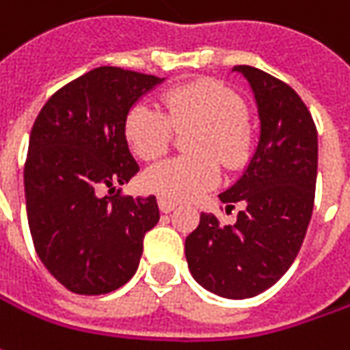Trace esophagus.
Listing matches in <instances>:
<instances>
[{
  "label": "esophagus",
  "instance_id": "34e87169",
  "mask_svg": "<svg viewBox=\"0 0 350 350\" xmlns=\"http://www.w3.org/2000/svg\"><path fill=\"white\" fill-rule=\"evenodd\" d=\"M176 202H172V200H166V198H159V207L162 213H170L172 209L176 207Z\"/></svg>",
  "mask_w": 350,
  "mask_h": 350
}]
</instances>
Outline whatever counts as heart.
<instances>
[{
    "mask_svg": "<svg viewBox=\"0 0 350 350\" xmlns=\"http://www.w3.org/2000/svg\"><path fill=\"white\" fill-rule=\"evenodd\" d=\"M164 113L148 101L131 107L125 137L137 157L159 159L166 152L172 127H196L188 139L193 154L166 159L150 166L143 182L166 200H191L219 182V160L227 168L245 162L249 131L245 107L235 94L219 82L200 80L168 90L162 98Z\"/></svg>",
    "mask_w": 350,
    "mask_h": 350,
    "instance_id": "obj_1",
    "label": "heart"
}]
</instances>
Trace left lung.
Instances as JSON below:
<instances>
[{
  "label": "left lung",
  "instance_id": "left-lung-1",
  "mask_svg": "<svg viewBox=\"0 0 350 350\" xmlns=\"http://www.w3.org/2000/svg\"><path fill=\"white\" fill-rule=\"evenodd\" d=\"M251 88L258 141L241 178L219 193L241 205L235 225L202 213L186 237L193 280L211 294L245 299L280 280L299 252L312 219L317 180V131L288 84L252 66H235Z\"/></svg>",
  "mask_w": 350,
  "mask_h": 350
}]
</instances>
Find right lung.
Masks as SVG:
<instances>
[{"instance_id": "1", "label": "right lung", "mask_w": 350, "mask_h": 350, "mask_svg": "<svg viewBox=\"0 0 350 350\" xmlns=\"http://www.w3.org/2000/svg\"><path fill=\"white\" fill-rule=\"evenodd\" d=\"M164 78L99 66L60 88L35 119L25 164L38 258L64 288L109 294L133 278L160 219L154 196H103L139 172L125 137L131 107Z\"/></svg>"}]
</instances>
